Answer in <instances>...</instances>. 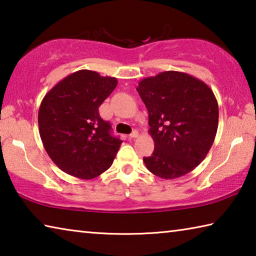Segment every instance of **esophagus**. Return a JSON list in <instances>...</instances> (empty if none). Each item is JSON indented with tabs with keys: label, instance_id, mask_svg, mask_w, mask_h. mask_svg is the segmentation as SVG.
I'll list each match as a JSON object with an SVG mask.
<instances>
[{
	"label": "esophagus",
	"instance_id": "1",
	"mask_svg": "<svg viewBox=\"0 0 256 256\" xmlns=\"http://www.w3.org/2000/svg\"><path fill=\"white\" fill-rule=\"evenodd\" d=\"M138 131H133L131 134H130L128 138H138Z\"/></svg>",
	"mask_w": 256,
	"mask_h": 256
}]
</instances>
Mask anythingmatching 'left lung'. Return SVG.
<instances>
[{"label":"left lung","mask_w":256,"mask_h":256,"mask_svg":"<svg viewBox=\"0 0 256 256\" xmlns=\"http://www.w3.org/2000/svg\"><path fill=\"white\" fill-rule=\"evenodd\" d=\"M138 92L149 112L154 150L146 167L164 180L192 172L214 144L218 102L209 86L184 72L166 71L144 78Z\"/></svg>","instance_id":"left-lung-1"}]
</instances>
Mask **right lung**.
I'll return each mask as SVG.
<instances>
[{
    "instance_id": "1",
    "label": "right lung",
    "mask_w": 256,
    "mask_h": 256,
    "mask_svg": "<svg viewBox=\"0 0 256 256\" xmlns=\"http://www.w3.org/2000/svg\"><path fill=\"white\" fill-rule=\"evenodd\" d=\"M118 79L80 70L54 86L40 104L38 126L46 152L60 170L92 180L112 166L122 140L99 115Z\"/></svg>"
}]
</instances>
